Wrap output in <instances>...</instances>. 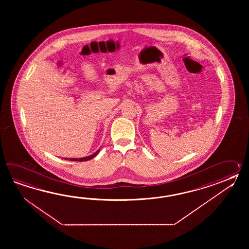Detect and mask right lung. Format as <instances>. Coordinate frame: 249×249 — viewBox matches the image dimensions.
<instances>
[{"label": "right lung", "instance_id": "1", "mask_svg": "<svg viewBox=\"0 0 249 249\" xmlns=\"http://www.w3.org/2000/svg\"><path fill=\"white\" fill-rule=\"evenodd\" d=\"M100 152V149L99 150H97L95 153L92 154V155H90L89 157H85V158H81V159H68V160H71V161H79V162H83V161H88V160H90L91 159H93L95 156L98 155V153Z\"/></svg>", "mask_w": 249, "mask_h": 249}]
</instances>
